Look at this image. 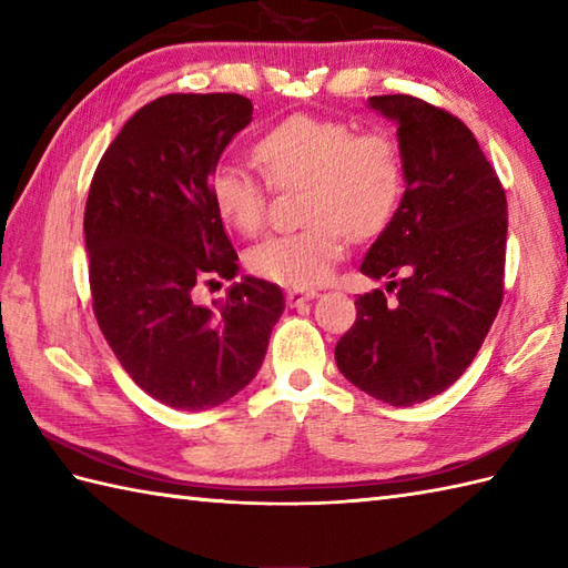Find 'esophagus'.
I'll return each mask as SVG.
<instances>
[{"label": "esophagus", "instance_id": "34e87169", "mask_svg": "<svg viewBox=\"0 0 568 568\" xmlns=\"http://www.w3.org/2000/svg\"><path fill=\"white\" fill-rule=\"evenodd\" d=\"M285 297H287V305H291V307H300V305L310 303V300H315L317 293H315V291H287Z\"/></svg>", "mask_w": 568, "mask_h": 568}]
</instances>
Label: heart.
<instances>
[{"instance_id": "1", "label": "heart", "mask_w": 568, "mask_h": 568, "mask_svg": "<svg viewBox=\"0 0 568 568\" xmlns=\"http://www.w3.org/2000/svg\"><path fill=\"white\" fill-rule=\"evenodd\" d=\"M256 155L277 190L303 187V232L261 241L246 256L263 281L305 291L327 281L354 239L378 234L405 190V161L385 131H358L342 119L293 114L256 141ZM216 214L241 234L258 232L268 185L239 163H220L210 178Z\"/></svg>"}]
</instances>
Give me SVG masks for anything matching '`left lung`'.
Returning <instances> with one entry per match:
<instances>
[{"instance_id": "1", "label": "left lung", "mask_w": 568, "mask_h": 568, "mask_svg": "<svg viewBox=\"0 0 568 568\" xmlns=\"http://www.w3.org/2000/svg\"><path fill=\"white\" fill-rule=\"evenodd\" d=\"M397 126L405 192L361 273L383 291L356 300L334 348L348 383L395 407L444 393L476 358L503 303L508 202L470 129L409 94L368 98Z\"/></svg>"}]
</instances>
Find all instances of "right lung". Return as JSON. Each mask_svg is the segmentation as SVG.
<instances>
[{"label": "right lung", "mask_w": 568, "mask_h": 568, "mask_svg": "<svg viewBox=\"0 0 568 568\" xmlns=\"http://www.w3.org/2000/svg\"><path fill=\"white\" fill-rule=\"evenodd\" d=\"M251 114V100L232 92L149 102L104 151L84 204L104 339L141 390L187 413L222 405L256 378L285 310L281 287L253 275L226 300H195L200 285L239 275L210 178Z\"/></svg>", "instance_id": "1"}]
</instances>
